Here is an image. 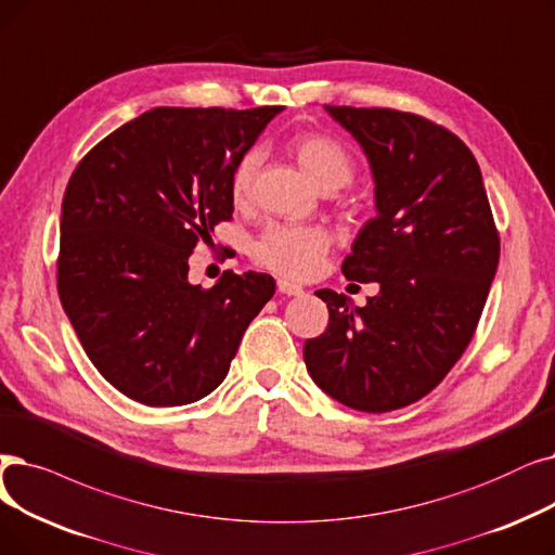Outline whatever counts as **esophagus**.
Returning a JSON list of instances; mask_svg holds the SVG:
<instances>
[{
  "label": "esophagus",
  "instance_id": "34e87169",
  "mask_svg": "<svg viewBox=\"0 0 555 555\" xmlns=\"http://www.w3.org/2000/svg\"><path fill=\"white\" fill-rule=\"evenodd\" d=\"M276 287H279L281 295H287V297H301L304 295V287L301 285H297L293 281H285V279H279Z\"/></svg>",
  "mask_w": 555,
  "mask_h": 555
}]
</instances>
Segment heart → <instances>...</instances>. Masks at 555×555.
I'll return each instance as SVG.
<instances>
[{"mask_svg": "<svg viewBox=\"0 0 555 555\" xmlns=\"http://www.w3.org/2000/svg\"><path fill=\"white\" fill-rule=\"evenodd\" d=\"M291 150L304 167V172L322 190H337L353 181V158L345 144L335 138L315 131L297 133L291 140ZM258 163V152H247L235 163L229 183L235 206L249 204ZM328 247L331 237L322 227L272 224L258 235L251 247V256L260 268L285 279L301 281L320 270Z\"/></svg>", "mask_w": 555, "mask_h": 555, "instance_id": "1", "label": "heart"}]
</instances>
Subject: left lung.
Wrapping results in <instances>:
<instances>
[{"label": "left lung", "mask_w": 555, "mask_h": 555, "mask_svg": "<svg viewBox=\"0 0 555 555\" xmlns=\"http://www.w3.org/2000/svg\"><path fill=\"white\" fill-rule=\"evenodd\" d=\"M374 175L376 218L343 262L349 281H378L358 308L318 291L328 326L304 345L320 388L363 413L426 397L472 343L499 264V231L467 144L430 119L395 108L326 106Z\"/></svg>", "instance_id": "left-lung-1"}]
</instances>
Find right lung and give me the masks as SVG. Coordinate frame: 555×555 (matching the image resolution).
I'll use <instances>...</instances> for the list:
<instances>
[{
  "label": "right lung",
  "mask_w": 555,
  "mask_h": 555,
  "mask_svg": "<svg viewBox=\"0 0 555 555\" xmlns=\"http://www.w3.org/2000/svg\"><path fill=\"white\" fill-rule=\"evenodd\" d=\"M283 106H158L108 133L72 172L61 212L63 310L100 374L144 405H183L227 378L276 291L231 270L188 283V258L233 215L231 172Z\"/></svg>",
  "instance_id": "1"
}]
</instances>
